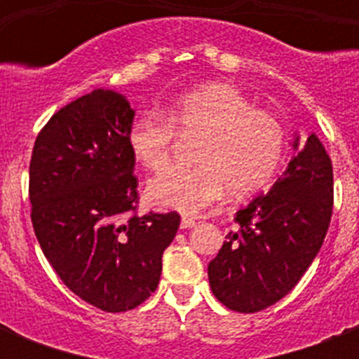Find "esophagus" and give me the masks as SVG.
<instances>
[{"label":"esophagus","instance_id":"34e87169","mask_svg":"<svg viewBox=\"0 0 359 359\" xmlns=\"http://www.w3.org/2000/svg\"><path fill=\"white\" fill-rule=\"evenodd\" d=\"M194 225H196V219L190 218V216H184V218L180 219V227H182V229H190Z\"/></svg>","mask_w":359,"mask_h":359}]
</instances>
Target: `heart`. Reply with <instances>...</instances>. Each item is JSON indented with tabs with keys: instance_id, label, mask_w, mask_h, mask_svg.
Instances as JSON below:
<instances>
[{
	"instance_id": "1",
	"label": "heart",
	"mask_w": 359,
	"mask_h": 359,
	"mask_svg": "<svg viewBox=\"0 0 359 359\" xmlns=\"http://www.w3.org/2000/svg\"><path fill=\"white\" fill-rule=\"evenodd\" d=\"M163 114L141 115L130 126V151L143 168L162 169L177 135L201 141L196 168H169L149 180L147 196L158 207L197 214L219 201L227 188L235 197L251 196L270 184L283 160V124L270 111L253 108L229 83L191 89Z\"/></svg>"
}]
</instances>
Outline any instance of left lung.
I'll list each match as a JSON object with an SVG mask.
<instances>
[{
    "mask_svg": "<svg viewBox=\"0 0 359 359\" xmlns=\"http://www.w3.org/2000/svg\"><path fill=\"white\" fill-rule=\"evenodd\" d=\"M292 145L298 149V137ZM332 210V160L311 134L272 190L236 212V231L225 236L227 242L208 262L214 296L238 313L273 306L317 257Z\"/></svg>",
    "mask_w": 359,
    "mask_h": 359,
    "instance_id": "1",
    "label": "left lung"
}]
</instances>
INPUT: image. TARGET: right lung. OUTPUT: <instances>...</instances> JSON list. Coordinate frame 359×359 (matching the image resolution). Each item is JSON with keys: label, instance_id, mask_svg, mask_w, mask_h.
I'll list each match as a JSON object with an SVG mask.
<instances>
[{"label": "right lung", "instance_id": "right-lung-1", "mask_svg": "<svg viewBox=\"0 0 359 359\" xmlns=\"http://www.w3.org/2000/svg\"><path fill=\"white\" fill-rule=\"evenodd\" d=\"M134 109L97 89L52 115L29 162L31 224L67 287L106 313L134 309L156 290L177 212L137 214Z\"/></svg>", "mask_w": 359, "mask_h": 359}]
</instances>
